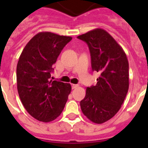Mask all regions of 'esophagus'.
Instances as JSON below:
<instances>
[{
	"label": "esophagus",
	"instance_id": "obj_1",
	"mask_svg": "<svg viewBox=\"0 0 148 148\" xmlns=\"http://www.w3.org/2000/svg\"><path fill=\"white\" fill-rule=\"evenodd\" d=\"M78 87V84H72V88L73 89H75Z\"/></svg>",
	"mask_w": 148,
	"mask_h": 148
}]
</instances>
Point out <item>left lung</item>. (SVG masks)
Listing matches in <instances>:
<instances>
[{"label": "left lung", "mask_w": 148, "mask_h": 148, "mask_svg": "<svg viewBox=\"0 0 148 148\" xmlns=\"http://www.w3.org/2000/svg\"><path fill=\"white\" fill-rule=\"evenodd\" d=\"M77 38L87 44L92 71L100 73L96 85L87 87L81 108L90 121L102 124L118 113L127 93V58L121 46L102 29L91 30Z\"/></svg>", "instance_id": "1"}]
</instances>
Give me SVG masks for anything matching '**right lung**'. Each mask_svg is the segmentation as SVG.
<instances>
[{"instance_id":"right-lung-1","label":"right lung","mask_w":148,"mask_h":148,"mask_svg":"<svg viewBox=\"0 0 148 148\" xmlns=\"http://www.w3.org/2000/svg\"><path fill=\"white\" fill-rule=\"evenodd\" d=\"M72 40L49 32H39L27 43L17 64L21 101L35 119L49 122L60 116L71 92L70 84L50 80L53 66Z\"/></svg>"}]
</instances>
